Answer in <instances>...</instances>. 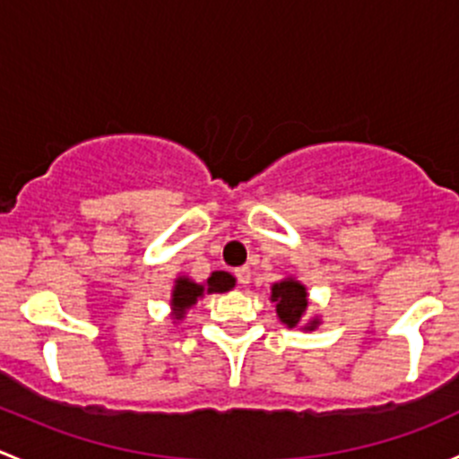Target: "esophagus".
I'll return each instance as SVG.
<instances>
[{
	"label": "esophagus",
	"mask_w": 459,
	"mask_h": 459,
	"mask_svg": "<svg viewBox=\"0 0 459 459\" xmlns=\"http://www.w3.org/2000/svg\"><path fill=\"white\" fill-rule=\"evenodd\" d=\"M235 277H238L239 286H248V284H251V268H248V266L238 268V271H235Z\"/></svg>",
	"instance_id": "34e87169"
}]
</instances>
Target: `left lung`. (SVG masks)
Wrapping results in <instances>:
<instances>
[{
    "label": "left lung",
    "instance_id": "left-lung-1",
    "mask_svg": "<svg viewBox=\"0 0 459 459\" xmlns=\"http://www.w3.org/2000/svg\"><path fill=\"white\" fill-rule=\"evenodd\" d=\"M271 302L275 304V313L281 324L289 328H302V331H316L322 324L319 317H307L308 311V290L295 277H284L271 286Z\"/></svg>",
    "mask_w": 459,
    "mask_h": 459
}]
</instances>
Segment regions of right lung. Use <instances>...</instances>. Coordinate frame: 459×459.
<instances>
[{
    "instance_id": "1",
    "label": "right lung",
    "mask_w": 459,
    "mask_h": 459,
    "mask_svg": "<svg viewBox=\"0 0 459 459\" xmlns=\"http://www.w3.org/2000/svg\"><path fill=\"white\" fill-rule=\"evenodd\" d=\"M235 286V277L226 271H212L211 277L202 284L193 281L188 275L175 277L173 290H170V317L175 324L182 322L186 313L197 304V299L211 293H226Z\"/></svg>"
}]
</instances>
